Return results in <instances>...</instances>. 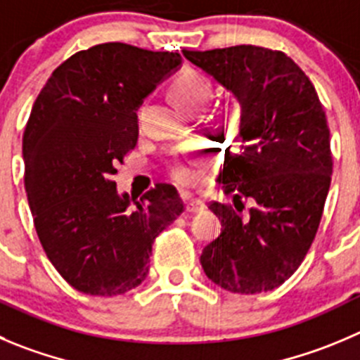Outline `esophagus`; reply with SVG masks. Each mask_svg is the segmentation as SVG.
I'll return each mask as SVG.
<instances>
[{
	"label": "esophagus",
	"mask_w": 360,
	"mask_h": 360,
	"mask_svg": "<svg viewBox=\"0 0 360 360\" xmlns=\"http://www.w3.org/2000/svg\"><path fill=\"white\" fill-rule=\"evenodd\" d=\"M205 210V203L201 200H189L186 201V212L189 214H198V212Z\"/></svg>",
	"instance_id": "obj_1"
}]
</instances>
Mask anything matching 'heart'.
<instances>
[{
	"mask_svg": "<svg viewBox=\"0 0 360 360\" xmlns=\"http://www.w3.org/2000/svg\"><path fill=\"white\" fill-rule=\"evenodd\" d=\"M212 84L198 72H186L171 84V97L180 108H201L210 98ZM205 160V150L198 145L178 148L167 157L166 171L180 184H193L198 178V169Z\"/></svg>",
	"mask_w": 360,
	"mask_h": 360,
	"instance_id": "b5f03b06",
	"label": "heart"
}]
</instances>
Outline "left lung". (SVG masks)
Masks as SVG:
<instances>
[{
  "label": "left lung",
  "instance_id": "1",
  "mask_svg": "<svg viewBox=\"0 0 360 360\" xmlns=\"http://www.w3.org/2000/svg\"><path fill=\"white\" fill-rule=\"evenodd\" d=\"M235 95L238 150L217 182L231 203L208 205L222 231L201 252L208 279L233 293L270 292L306 258L330 187V132L302 68L281 51L233 46L182 51ZM253 203L242 214L243 200Z\"/></svg>",
  "mask_w": 360,
  "mask_h": 360
}]
</instances>
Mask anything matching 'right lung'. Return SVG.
Here are the masks:
<instances>
[{"instance_id": "add662e5", "label": "right lung", "mask_w": 360, "mask_h": 360, "mask_svg": "<svg viewBox=\"0 0 360 360\" xmlns=\"http://www.w3.org/2000/svg\"><path fill=\"white\" fill-rule=\"evenodd\" d=\"M182 56L122 42L72 54L37 97L22 136L24 186L37 235L60 276L86 295L131 292L152 244L184 212L173 186L116 193V164L138 143L143 98Z\"/></svg>"}]
</instances>
